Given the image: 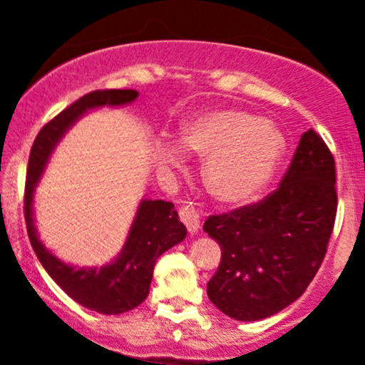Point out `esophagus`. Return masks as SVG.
Here are the masks:
<instances>
[{
  "mask_svg": "<svg viewBox=\"0 0 365 365\" xmlns=\"http://www.w3.org/2000/svg\"><path fill=\"white\" fill-rule=\"evenodd\" d=\"M180 220H182V223L187 226V230H188V233H190V235H195V233L199 232L200 217L190 206L180 209Z\"/></svg>",
  "mask_w": 365,
  "mask_h": 365,
  "instance_id": "obj_1",
  "label": "esophagus"
}]
</instances>
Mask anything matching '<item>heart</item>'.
<instances>
[{
	"instance_id": "b5f03b06",
	"label": "heart",
	"mask_w": 365,
	"mask_h": 365,
	"mask_svg": "<svg viewBox=\"0 0 365 365\" xmlns=\"http://www.w3.org/2000/svg\"><path fill=\"white\" fill-rule=\"evenodd\" d=\"M183 153L207 156L202 178L212 197L223 204L249 202L273 177L283 156L284 140L267 120L235 110L206 111L190 116L175 133ZM159 171L170 175L182 166V154L173 148L156 153Z\"/></svg>"
}]
</instances>
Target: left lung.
Returning a JSON list of instances; mask_svg holds the SVG:
<instances>
[{
    "mask_svg": "<svg viewBox=\"0 0 365 365\" xmlns=\"http://www.w3.org/2000/svg\"><path fill=\"white\" fill-rule=\"evenodd\" d=\"M336 207L334 158L311 128L276 190L204 223L221 247L209 300L237 321L264 319L295 302L319 271Z\"/></svg>",
    "mask_w": 365,
    "mask_h": 365,
    "instance_id": "8db88e82",
    "label": "left lung"
}]
</instances>
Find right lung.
<instances>
[{
    "label": "right lung",
    "mask_w": 365,
    "mask_h": 365,
    "mask_svg": "<svg viewBox=\"0 0 365 365\" xmlns=\"http://www.w3.org/2000/svg\"><path fill=\"white\" fill-rule=\"evenodd\" d=\"M137 96L139 92L133 89H104L82 96L41 128L29 156L24 215L32 249L66 295L101 314L127 312L144 302L158 257L187 235L175 206L166 200H142L120 257L101 269H78L58 261L39 242L32 220V195L54 144L82 113L104 104L118 106L133 101Z\"/></svg>",
    "instance_id": "add662e5"
}]
</instances>
